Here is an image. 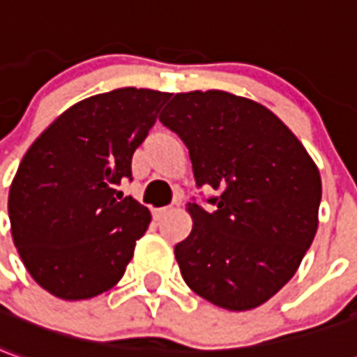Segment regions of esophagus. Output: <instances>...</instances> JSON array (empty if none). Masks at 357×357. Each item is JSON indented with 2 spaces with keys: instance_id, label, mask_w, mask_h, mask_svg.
I'll list each match as a JSON object with an SVG mask.
<instances>
[{
  "instance_id": "obj_1",
  "label": "esophagus",
  "mask_w": 357,
  "mask_h": 357,
  "mask_svg": "<svg viewBox=\"0 0 357 357\" xmlns=\"http://www.w3.org/2000/svg\"><path fill=\"white\" fill-rule=\"evenodd\" d=\"M169 210H171V208H155L153 218L155 220H161V218H165V215L169 213Z\"/></svg>"
}]
</instances>
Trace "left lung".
<instances>
[{"instance_id":"obj_1","label":"left lung","mask_w":357,"mask_h":357,"mask_svg":"<svg viewBox=\"0 0 357 357\" xmlns=\"http://www.w3.org/2000/svg\"><path fill=\"white\" fill-rule=\"evenodd\" d=\"M159 120L184 142L211 210L188 204L192 231L174 247L186 286L213 305L249 311L294 278L319 225L321 174L260 102L227 91L176 93Z\"/></svg>"}]
</instances>
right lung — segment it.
Wrapping results in <instances>:
<instances>
[{
	"mask_svg": "<svg viewBox=\"0 0 357 357\" xmlns=\"http://www.w3.org/2000/svg\"><path fill=\"white\" fill-rule=\"evenodd\" d=\"M171 93L124 87L70 107L36 137L9 188L11 235L38 286L66 301L116 286L151 213L116 186Z\"/></svg>",
	"mask_w": 357,
	"mask_h": 357,
	"instance_id": "right-lung-1",
	"label": "right lung"
}]
</instances>
